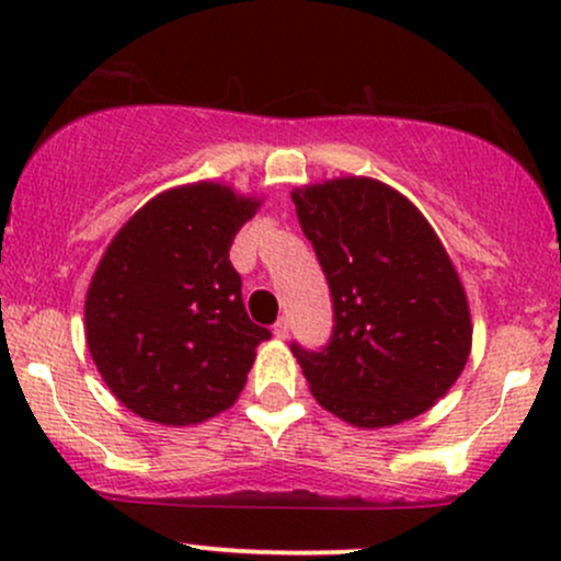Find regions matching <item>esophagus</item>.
I'll use <instances>...</instances> for the list:
<instances>
[{
    "label": "esophagus",
    "mask_w": 561,
    "mask_h": 561,
    "mask_svg": "<svg viewBox=\"0 0 561 561\" xmlns=\"http://www.w3.org/2000/svg\"><path fill=\"white\" fill-rule=\"evenodd\" d=\"M274 334H276V337H279V340L287 337V334H289V319H287V317H282L279 321H276V324H274Z\"/></svg>",
    "instance_id": "34e87169"
}]
</instances>
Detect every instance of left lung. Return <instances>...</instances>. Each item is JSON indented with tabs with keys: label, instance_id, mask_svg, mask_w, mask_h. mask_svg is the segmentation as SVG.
Returning <instances> with one entry per match:
<instances>
[{
	"label": "left lung",
	"instance_id": "1",
	"mask_svg": "<svg viewBox=\"0 0 561 561\" xmlns=\"http://www.w3.org/2000/svg\"><path fill=\"white\" fill-rule=\"evenodd\" d=\"M332 293V337L293 343L313 398L356 427H390L448 392L472 347L459 274L401 192L364 176L293 192Z\"/></svg>",
	"mask_w": 561,
	"mask_h": 561
}]
</instances>
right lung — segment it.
<instances>
[{"label": "right lung", "mask_w": 561, "mask_h": 561, "mask_svg": "<svg viewBox=\"0 0 561 561\" xmlns=\"http://www.w3.org/2000/svg\"><path fill=\"white\" fill-rule=\"evenodd\" d=\"M259 199L199 182L163 192L107 244L87 293V343L113 396L141 420L197 424L237 401L255 347L229 261Z\"/></svg>", "instance_id": "1"}]
</instances>
